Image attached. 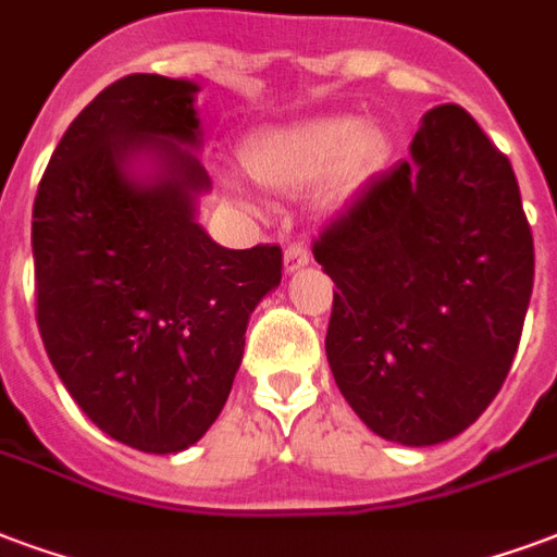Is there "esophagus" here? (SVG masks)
I'll list each match as a JSON object with an SVG mask.
<instances>
[{
	"label": "esophagus",
	"instance_id": "1",
	"mask_svg": "<svg viewBox=\"0 0 557 557\" xmlns=\"http://www.w3.org/2000/svg\"><path fill=\"white\" fill-rule=\"evenodd\" d=\"M308 263H311V252H308L302 244L287 246V252H284V273L287 275L299 273V270L308 267Z\"/></svg>",
	"mask_w": 557,
	"mask_h": 557
}]
</instances>
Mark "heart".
<instances>
[{"label":"heart","mask_w":557,"mask_h":557,"mask_svg":"<svg viewBox=\"0 0 557 557\" xmlns=\"http://www.w3.org/2000/svg\"><path fill=\"white\" fill-rule=\"evenodd\" d=\"M244 166L255 182L275 190H302L320 182L325 205L349 202L382 166L387 137L352 116H313L263 128L244 144Z\"/></svg>","instance_id":"heart-1"}]
</instances>
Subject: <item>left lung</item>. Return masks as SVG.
<instances>
[{"instance_id":"8db88e82","label":"left lung","mask_w":557,"mask_h":557,"mask_svg":"<svg viewBox=\"0 0 557 557\" xmlns=\"http://www.w3.org/2000/svg\"><path fill=\"white\" fill-rule=\"evenodd\" d=\"M334 282L325 355L363 425L403 446L470 429L520 346L534 244L511 161L458 104L313 244Z\"/></svg>"}]
</instances>
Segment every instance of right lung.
Wrapping results in <instances>:
<instances>
[{"label":"right lung","mask_w":557,"mask_h":557,"mask_svg":"<svg viewBox=\"0 0 557 557\" xmlns=\"http://www.w3.org/2000/svg\"><path fill=\"white\" fill-rule=\"evenodd\" d=\"M199 85L135 73L104 87L49 158L35 199L37 329L75 405L152 455L223 411L249 313L282 249H225L199 223Z\"/></svg>","instance_id":"obj_1"}]
</instances>
